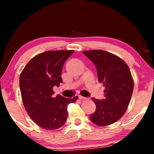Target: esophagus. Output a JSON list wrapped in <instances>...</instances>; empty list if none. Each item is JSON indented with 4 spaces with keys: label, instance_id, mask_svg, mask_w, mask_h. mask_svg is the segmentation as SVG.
<instances>
[{
    "label": "esophagus",
    "instance_id": "obj_1",
    "mask_svg": "<svg viewBox=\"0 0 154 154\" xmlns=\"http://www.w3.org/2000/svg\"><path fill=\"white\" fill-rule=\"evenodd\" d=\"M78 97H79V98L80 99V100H86V99H87V97H83V96H81V95H79Z\"/></svg>",
    "mask_w": 154,
    "mask_h": 154
}]
</instances>
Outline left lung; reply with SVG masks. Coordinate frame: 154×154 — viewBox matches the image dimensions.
Segmentation results:
<instances>
[{
	"label": "left lung",
	"mask_w": 154,
	"mask_h": 154,
	"mask_svg": "<svg viewBox=\"0 0 154 154\" xmlns=\"http://www.w3.org/2000/svg\"><path fill=\"white\" fill-rule=\"evenodd\" d=\"M97 68L98 81L105 86L104 99L91 100L96 109L90 120L103 127L119 121L128 107L133 91V80L128 66L117 56L102 50L83 51Z\"/></svg>",
	"instance_id": "8db88e82"
}]
</instances>
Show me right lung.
I'll return each mask as SVG.
<instances>
[{
    "label": "right lung",
    "instance_id": "add662e5",
    "mask_svg": "<svg viewBox=\"0 0 154 154\" xmlns=\"http://www.w3.org/2000/svg\"><path fill=\"white\" fill-rule=\"evenodd\" d=\"M74 51H48L34 57L20 76L19 85L24 108L37 125L45 130H57L64 125L67 107L78 97L66 98L57 94L54 86L63 83L62 70Z\"/></svg>",
    "mask_w": 154,
    "mask_h": 154
}]
</instances>
